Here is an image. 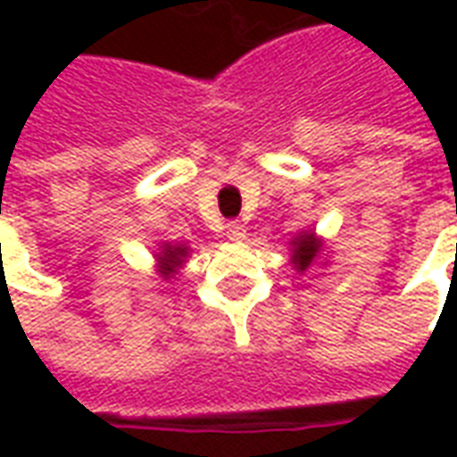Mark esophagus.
Returning a JSON list of instances; mask_svg holds the SVG:
<instances>
[{
    "mask_svg": "<svg viewBox=\"0 0 457 457\" xmlns=\"http://www.w3.org/2000/svg\"><path fill=\"white\" fill-rule=\"evenodd\" d=\"M228 237L232 242H242V239L247 237V228L239 220H232V222H228Z\"/></svg>",
    "mask_w": 457,
    "mask_h": 457,
    "instance_id": "obj_1",
    "label": "esophagus"
}]
</instances>
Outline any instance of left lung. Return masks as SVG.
<instances>
[{
  "label": "left lung",
  "mask_w": 457,
  "mask_h": 457,
  "mask_svg": "<svg viewBox=\"0 0 457 457\" xmlns=\"http://www.w3.org/2000/svg\"><path fill=\"white\" fill-rule=\"evenodd\" d=\"M326 239L318 237L316 229H303L296 237L288 242V257L296 269V274H306L313 267L320 264V259L326 257Z\"/></svg>",
  "instance_id": "1"
}]
</instances>
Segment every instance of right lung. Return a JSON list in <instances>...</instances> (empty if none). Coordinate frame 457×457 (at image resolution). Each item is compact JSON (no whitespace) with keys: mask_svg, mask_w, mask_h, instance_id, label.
<instances>
[{"mask_svg":"<svg viewBox=\"0 0 457 457\" xmlns=\"http://www.w3.org/2000/svg\"><path fill=\"white\" fill-rule=\"evenodd\" d=\"M190 257V247L183 242H161L159 249L154 252L156 259V271L163 281L179 277V271L186 264V259Z\"/></svg>","mask_w":457,"mask_h":457,"instance_id":"obj_1","label":"right lung"}]
</instances>
